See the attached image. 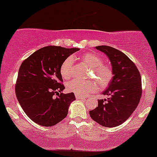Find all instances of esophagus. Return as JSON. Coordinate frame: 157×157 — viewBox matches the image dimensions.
<instances>
[{"label":"esophagus","instance_id":"34e87169","mask_svg":"<svg viewBox=\"0 0 157 157\" xmlns=\"http://www.w3.org/2000/svg\"><path fill=\"white\" fill-rule=\"evenodd\" d=\"M75 98H76V99H81V100H83V99H85V97H84V96H78V95H75Z\"/></svg>","mask_w":157,"mask_h":157}]
</instances>
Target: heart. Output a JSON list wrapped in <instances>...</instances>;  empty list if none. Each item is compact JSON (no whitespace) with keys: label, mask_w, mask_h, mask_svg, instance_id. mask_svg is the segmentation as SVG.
Here are the masks:
<instances>
[{"label":"heart","mask_w":157,"mask_h":157,"mask_svg":"<svg viewBox=\"0 0 157 157\" xmlns=\"http://www.w3.org/2000/svg\"><path fill=\"white\" fill-rule=\"evenodd\" d=\"M81 60L90 68V77L96 78L101 87L110 83L113 78L112 69L108 65L102 64L103 59L99 56L92 52H87L81 57ZM73 59L68 57L60 67V73L64 78H69L72 75ZM67 89L70 92L78 96H87L97 90V84L93 81H82L74 78L67 83Z\"/></svg>","instance_id":"b5f03b06"}]
</instances>
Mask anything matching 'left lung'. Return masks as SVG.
<instances>
[{
    "label": "left lung",
    "instance_id": "1",
    "mask_svg": "<svg viewBox=\"0 0 157 157\" xmlns=\"http://www.w3.org/2000/svg\"><path fill=\"white\" fill-rule=\"evenodd\" d=\"M110 59L113 76L102 93L108 96L98 100V107L90 111L93 120L101 125L114 128L128 119L138 106L142 96V78L134 63L125 54L109 46H98Z\"/></svg>",
    "mask_w": 157,
    "mask_h": 157
}]
</instances>
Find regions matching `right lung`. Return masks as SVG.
<instances>
[{"label": "right lung", "instance_id": "obj_1", "mask_svg": "<svg viewBox=\"0 0 157 157\" xmlns=\"http://www.w3.org/2000/svg\"><path fill=\"white\" fill-rule=\"evenodd\" d=\"M78 50V48L48 46L36 51L22 62L17 74L15 94L32 121L41 126L51 127L67 117L75 97L73 93H61L65 87L60 67L68 56ZM55 94L58 98L54 97Z\"/></svg>", "mask_w": 157, "mask_h": 157}]
</instances>
